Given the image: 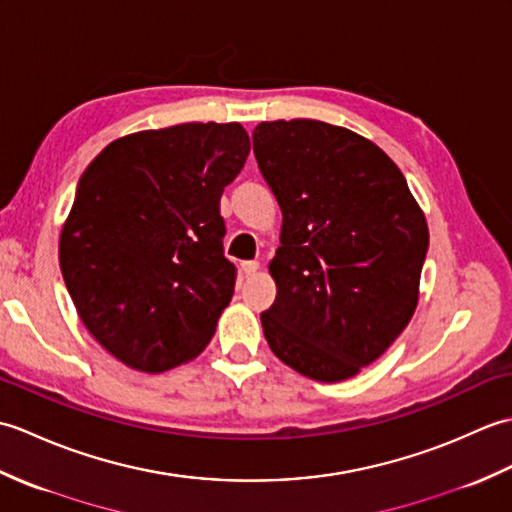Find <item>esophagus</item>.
<instances>
[{
	"mask_svg": "<svg viewBox=\"0 0 512 512\" xmlns=\"http://www.w3.org/2000/svg\"><path fill=\"white\" fill-rule=\"evenodd\" d=\"M242 270H244V275L246 277H253L257 270H259V262H244L242 264Z\"/></svg>",
	"mask_w": 512,
	"mask_h": 512,
	"instance_id": "esophagus-1",
	"label": "esophagus"
}]
</instances>
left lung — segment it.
<instances>
[{"label": "left lung", "mask_w": 512, "mask_h": 512, "mask_svg": "<svg viewBox=\"0 0 512 512\" xmlns=\"http://www.w3.org/2000/svg\"><path fill=\"white\" fill-rule=\"evenodd\" d=\"M253 149L281 209L262 312L270 350L321 383L356 376L407 328L420 295L429 228L383 149L310 118L264 121Z\"/></svg>", "instance_id": "left-lung-1"}]
</instances>
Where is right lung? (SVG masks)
I'll use <instances>...</instances> for the list:
<instances>
[{"label":"right lung","mask_w":512,"mask_h":512,"mask_svg":"<svg viewBox=\"0 0 512 512\" xmlns=\"http://www.w3.org/2000/svg\"><path fill=\"white\" fill-rule=\"evenodd\" d=\"M239 123H184L116 138L83 171L59 266L85 328L123 365L193 361L235 288L220 198L242 171Z\"/></svg>","instance_id":"right-lung-1"}]
</instances>
